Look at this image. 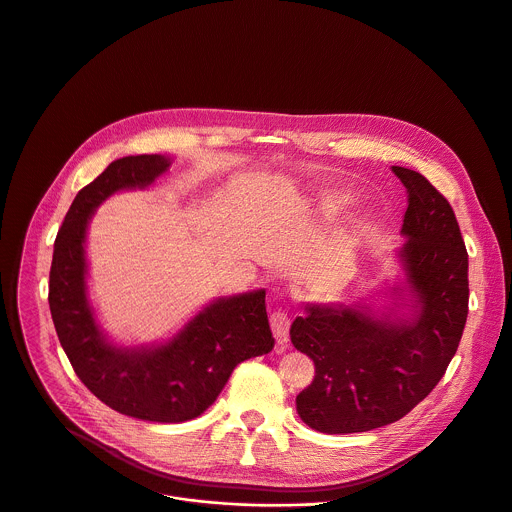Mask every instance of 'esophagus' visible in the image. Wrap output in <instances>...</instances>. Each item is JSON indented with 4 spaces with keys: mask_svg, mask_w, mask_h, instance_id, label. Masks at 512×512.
Wrapping results in <instances>:
<instances>
[{
    "mask_svg": "<svg viewBox=\"0 0 512 512\" xmlns=\"http://www.w3.org/2000/svg\"><path fill=\"white\" fill-rule=\"evenodd\" d=\"M269 323H271V329H273V333H275V337H277V342H279V344H285V342H287L289 323H291V321H289V315H287L285 311L277 309V311L271 313Z\"/></svg>",
    "mask_w": 512,
    "mask_h": 512,
    "instance_id": "esophagus-1",
    "label": "esophagus"
}]
</instances>
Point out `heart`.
<instances>
[{
	"mask_svg": "<svg viewBox=\"0 0 512 512\" xmlns=\"http://www.w3.org/2000/svg\"><path fill=\"white\" fill-rule=\"evenodd\" d=\"M311 211L323 219H337L342 217L350 207L358 203V193L352 189H342V187H319L311 193Z\"/></svg>",
	"mask_w": 512,
	"mask_h": 512,
	"instance_id": "heart-1",
	"label": "heart"
}]
</instances>
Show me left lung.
I'll use <instances>...</instances> for the list:
<instances>
[{"mask_svg": "<svg viewBox=\"0 0 512 512\" xmlns=\"http://www.w3.org/2000/svg\"><path fill=\"white\" fill-rule=\"evenodd\" d=\"M408 189L394 257L392 305L305 303L291 344L315 364L297 414L323 434H354L404 418L440 382L468 315V253L450 203L416 170L392 166Z\"/></svg>", "mask_w": 512, "mask_h": 512, "instance_id": "1", "label": "left lung"}]
</instances>
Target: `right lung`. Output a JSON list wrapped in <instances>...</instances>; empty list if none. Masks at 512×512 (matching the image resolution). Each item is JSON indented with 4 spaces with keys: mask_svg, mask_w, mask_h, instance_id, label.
<instances>
[{
    "mask_svg": "<svg viewBox=\"0 0 512 512\" xmlns=\"http://www.w3.org/2000/svg\"><path fill=\"white\" fill-rule=\"evenodd\" d=\"M170 162L162 154L118 158L76 195L54 243L48 293L58 339L84 386L120 414L162 424L201 416L241 362L275 344L265 289L213 299L158 344L118 346L98 323L88 293L90 219L112 195L154 185Z\"/></svg>",
    "mask_w": 512,
    "mask_h": 512,
    "instance_id": "obj_1",
    "label": "right lung"
}]
</instances>
